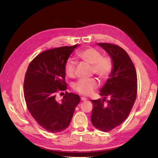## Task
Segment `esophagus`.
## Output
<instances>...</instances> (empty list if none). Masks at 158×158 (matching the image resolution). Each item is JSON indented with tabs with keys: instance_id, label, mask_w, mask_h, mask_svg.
<instances>
[{
	"instance_id": "1",
	"label": "esophagus",
	"mask_w": 158,
	"mask_h": 158,
	"mask_svg": "<svg viewBox=\"0 0 158 158\" xmlns=\"http://www.w3.org/2000/svg\"><path fill=\"white\" fill-rule=\"evenodd\" d=\"M86 100H87V99L85 98V97H82V98H81V101L84 102V101H86Z\"/></svg>"
}]
</instances>
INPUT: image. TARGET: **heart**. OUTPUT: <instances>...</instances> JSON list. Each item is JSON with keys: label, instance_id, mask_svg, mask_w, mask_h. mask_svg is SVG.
<instances>
[{"label": "heart", "instance_id": "1", "mask_svg": "<svg viewBox=\"0 0 158 158\" xmlns=\"http://www.w3.org/2000/svg\"><path fill=\"white\" fill-rule=\"evenodd\" d=\"M77 56L85 64L92 66L93 73L102 80L107 78L112 69V63L110 58L102 56L101 52L92 47L79 51ZM74 70V61L68 60L64 65L65 74L70 78L73 77ZM97 87L98 82L94 78L79 80L73 85L74 90L82 95L90 94Z\"/></svg>", "mask_w": 158, "mask_h": 158}]
</instances>
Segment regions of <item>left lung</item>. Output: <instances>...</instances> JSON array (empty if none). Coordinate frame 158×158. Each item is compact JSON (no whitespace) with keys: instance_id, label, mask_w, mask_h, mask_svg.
Returning a JSON list of instances; mask_svg holds the SVG:
<instances>
[{"instance_id":"left-lung-1","label":"left lung","mask_w":158,"mask_h":158,"mask_svg":"<svg viewBox=\"0 0 158 158\" xmlns=\"http://www.w3.org/2000/svg\"><path fill=\"white\" fill-rule=\"evenodd\" d=\"M98 45L111 57L112 69L99 90L103 99L91 100L93 104L91 121L98 130L109 132L125 121L130 113L136 98L137 76L130 56L121 47L104 43Z\"/></svg>"}]
</instances>
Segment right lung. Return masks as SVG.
Instances as JSON below:
<instances>
[{"label":"right lung","instance_id":"1","mask_svg":"<svg viewBox=\"0 0 158 158\" xmlns=\"http://www.w3.org/2000/svg\"><path fill=\"white\" fill-rule=\"evenodd\" d=\"M78 46L42 52L31 62L26 73L23 92L28 111L41 127L52 133L69 126L80 102L79 95L73 93L66 92L60 102L55 98L59 90L66 89L64 65Z\"/></svg>","mask_w":158,"mask_h":158}]
</instances>
